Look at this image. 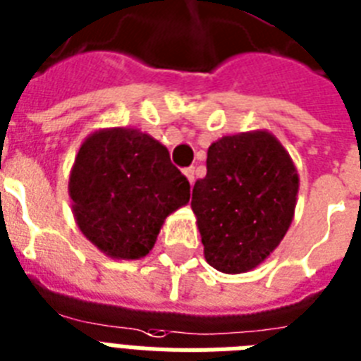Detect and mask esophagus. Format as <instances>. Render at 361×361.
<instances>
[{
    "label": "esophagus",
    "mask_w": 361,
    "mask_h": 361,
    "mask_svg": "<svg viewBox=\"0 0 361 361\" xmlns=\"http://www.w3.org/2000/svg\"><path fill=\"white\" fill-rule=\"evenodd\" d=\"M183 174H185V178H187V181H189L190 185H192V183H195V169H192V166H189V169H185V171H183Z\"/></svg>",
    "instance_id": "obj_1"
}]
</instances>
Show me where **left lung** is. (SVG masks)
Listing matches in <instances>:
<instances>
[{"mask_svg": "<svg viewBox=\"0 0 361 361\" xmlns=\"http://www.w3.org/2000/svg\"><path fill=\"white\" fill-rule=\"evenodd\" d=\"M207 174L192 189L206 262L226 274L262 265L291 226L298 172L267 130L226 135L207 150Z\"/></svg>", "mask_w": 361, "mask_h": 361, "instance_id": "obj_1", "label": "left lung"}]
</instances>
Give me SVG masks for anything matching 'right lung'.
Returning a JSON list of instances; mask_svg holds the SVG:
<instances>
[{"label": "right lung", "mask_w": 361, "mask_h": 361, "mask_svg": "<svg viewBox=\"0 0 361 361\" xmlns=\"http://www.w3.org/2000/svg\"><path fill=\"white\" fill-rule=\"evenodd\" d=\"M68 195L75 224L113 259L150 254L163 222L190 198L166 146L135 128H105L79 146Z\"/></svg>", "instance_id": "right-lung-1"}]
</instances>
